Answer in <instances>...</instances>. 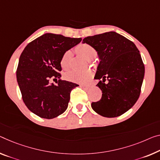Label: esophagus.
<instances>
[{"label": "esophagus", "instance_id": "esophagus-1", "mask_svg": "<svg viewBox=\"0 0 160 160\" xmlns=\"http://www.w3.org/2000/svg\"><path fill=\"white\" fill-rule=\"evenodd\" d=\"M82 87L86 90H88L92 87V84H84V85H82Z\"/></svg>", "mask_w": 160, "mask_h": 160}]
</instances>
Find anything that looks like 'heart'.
Masks as SVG:
<instances>
[{
	"mask_svg": "<svg viewBox=\"0 0 160 160\" xmlns=\"http://www.w3.org/2000/svg\"><path fill=\"white\" fill-rule=\"evenodd\" d=\"M77 51L81 56L88 61H92L97 56V50L88 43H81L77 47ZM72 58V52L67 51L63 53L61 58L60 63L61 67L63 69H67L70 66V60ZM93 76L92 72L91 70L77 71L72 70L65 73L64 77L70 82L75 83H84L89 82Z\"/></svg>",
	"mask_w": 160,
	"mask_h": 160,
	"instance_id": "b5f03b06",
	"label": "heart"
}]
</instances>
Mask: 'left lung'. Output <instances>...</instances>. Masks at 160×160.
<instances>
[{
    "instance_id": "1",
    "label": "left lung",
    "mask_w": 160,
    "mask_h": 160,
    "mask_svg": "<svg viewBox=\"0 0 160 160\" xmlns=\"http://www.w3.org/2000/svg\"><path fill=\"white\" fill-rule=\"evenodd\" d=\"M83 43L92 46L100 59L94 78L100 80L97 86L102 97L92 103V109L101 116L119 117L133 107L141 92L144 65L138 48L114 31L88 36Z\"/></svg>"
}]
</instances>
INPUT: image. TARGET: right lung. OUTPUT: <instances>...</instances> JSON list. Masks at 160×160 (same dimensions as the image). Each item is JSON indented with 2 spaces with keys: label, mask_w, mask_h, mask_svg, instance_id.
<instances>
[{
  "label": "right lung",
  "mask_w": 160,
  "mask_h": 160,
  "mask_svg": "<svg viewBox=\"0 0 160 160\" xmlns=\"http://www.w3.org/2000/svg\"><path fill=\"white\" fill-rule=\"evenodd\" d=\"M82 41V38L45 33L27 45L19 58L16 78L22 99L33 114L53 119L68 107L70 93L78 84L61 80V58ZM58 78V84L50 79Z\"/></svg>",
  "instance_id": "add662e5"
}]
</instances>
